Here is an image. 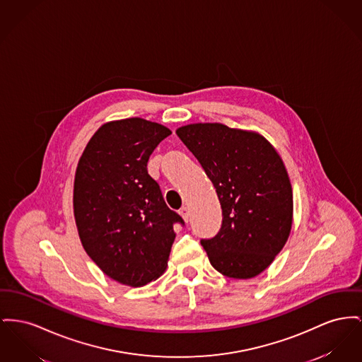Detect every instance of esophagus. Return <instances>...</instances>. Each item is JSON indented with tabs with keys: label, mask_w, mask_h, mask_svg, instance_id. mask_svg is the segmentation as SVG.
<instances>
[{
	"label": "esophagus",
	"mask_w": 362,
	"mask_h": 362,
	"mask_svg": "<svg viewBox=\"0 0 362 362\" xmlns=\"http://www.w3.org/2000/svg\"><path fill=\"white\" fill-rule=\"evenodd\" d=\"M180 216L183 217V220L186 221V223H189L190 221V217H192V214H190V209L187 208V206H185V208H182L180 209Z\"/></svg>",
	"instance_id": "1"
}]
</instances>
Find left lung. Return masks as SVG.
Instances as JSON below:
<instances>
[{
  "mask_svg": "<svg viewBox=\"0 0 362 362\" xmlns=\"http://www.w3.org/2000/svg\"><path fill=\"white\" fill-rule=\"evenodd\" d=\"M216 189L223 224L202 239L213 268L234 279L265 271L284 247L293 226V189L276 149L258 132L221 123L176 129Z\"/></svg>",
  "mask_w": 362,
  "mask_h": 362,
  "instance_id": "8db88e82",
  "label": "left lung"
}]
</instances>
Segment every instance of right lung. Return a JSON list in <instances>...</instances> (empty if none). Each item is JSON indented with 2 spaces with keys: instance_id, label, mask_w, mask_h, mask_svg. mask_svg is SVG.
<instances>
[{
  "instance_id": "1",
  "label": "right lung",
  "mask_w": 362,
  "mask_h": 362,
  "mask_svg": "<svg viewBox=\"0 0 362 362\" xmlns=\"http://www.w3.org/2000/svg\"><path fill=\"white\" fill-rule=\"evenodd\" d=\"M170 134L141 117L107 122L88 141L75 172L74 216L82 246L107 276L129 287L163 275L173 226L185 224L148 173L150 154Z\"/></svg>"
}]
</instances>
